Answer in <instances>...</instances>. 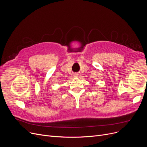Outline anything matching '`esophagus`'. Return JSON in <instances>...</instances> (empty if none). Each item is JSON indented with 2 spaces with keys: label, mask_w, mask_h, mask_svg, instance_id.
Here are the masks:
<instances>
[{
  "label": "esophagus",
  "mask_w": 147,
  "mask_h": 147,
  "mask_svg": "<svg viewBox=\"0 0 147 147\" xmlns=\"http://www.w3.org/2000/svg\"><path fill=\"white\" fill-rule=\"evenodd\" d=\"M74 77H78V74H77V73H75V74H74Z\"/></svg>",
  "instance_id": "esophagus-1"
}]
</instances>
